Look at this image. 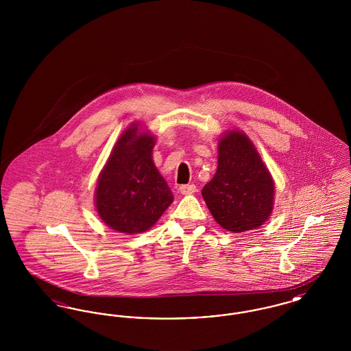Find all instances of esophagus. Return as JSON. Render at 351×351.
<instances>
[{"instance_id": "obj_1", "label": "esophagus", "mask_w": 351, "mask_h": 351, "mask_svg": "<svg viewBox=\"0 0 351 351\" xmlns=\"http://www.w3.org/2000/svg\"><path fill=\"white\" fill-rule=\"evenodd\" d=\"M179 189H180L182 195H192V193L196 192V185L186 184V185H182Z\"/></svg>"}]
</instances>
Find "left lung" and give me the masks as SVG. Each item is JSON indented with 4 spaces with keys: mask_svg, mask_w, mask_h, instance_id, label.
Returning <instances> with one entry per match:
<instances>
[{
    "mask_svg": "<svg viewBox=\"0 0 351 351\" xmlns=\"http://www.w3.org/2000/svg\"><path fill=\"white\" fill-rule=\"evenodd\" d=\"M275 184L249 136L232 130L218 142V166L202 188L213 218L233 233L263 225L274 208Z\"/></svg>",
    "mask_w": 351,
    "mask_h": 351,
    "instance_id": "1",
    "label": "left lung"
}]
</instances>
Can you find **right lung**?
Wrapping results in <instances>:
<instances>
[{
	"label": "right lung",
	"mask_w": 351,
	"mask_h": 351,
	"mask_svg": "<svg viewBox=\"0 0 351 351\" xmlns=\"http://www.w3.org/2000/svg\"><path fill=\"white\" fill-rule=\"evenodd\" d=\"M155 138L132 125L121 134L96 186L101 219L119 233L149 230L173 201L152 160Z\"/></svg>",
	"instance_id": "right-lung-1"
}]
</instances>
